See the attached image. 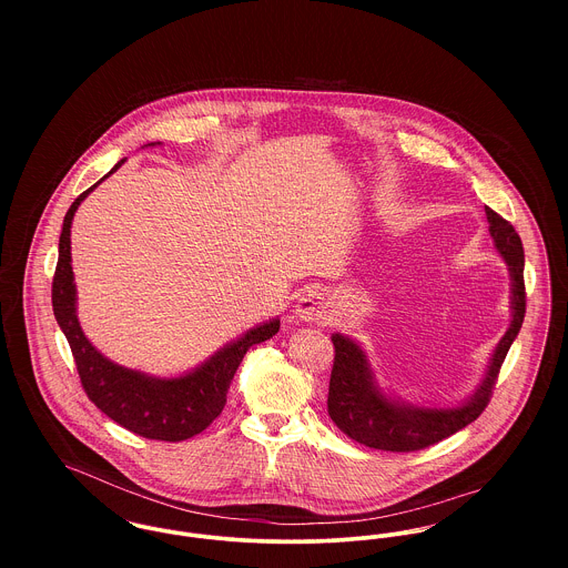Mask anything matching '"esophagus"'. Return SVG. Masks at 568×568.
Wrapping results in <instances>:
<instances>
[{"label": "esophagus", "mask_w": 568, "mask_h": 568, "mask_svg": "<svg viewBox=\"0 0 568 568\" xmlns=\"http://www.w3.org/2000/svg\"><path fill=\"white\" fill-rule=\"evenodd\" d=\"M293 315L302 322H320L325 317L324 295L317 288H304L293 306Z\"/></svg>", "instance_id": "esophagus-1"}]
</instances>
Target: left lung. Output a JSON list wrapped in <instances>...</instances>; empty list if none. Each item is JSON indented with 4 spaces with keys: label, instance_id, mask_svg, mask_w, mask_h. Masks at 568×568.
I'll return each instance as SVG.
<instances>
[{
    "label": "left lung",
    "instance_id": "1",
    "mask_svg": "<svg viewBox=\"0 0 568 568\" xmlns=\"http://www.w3.org/2000/svg\"><path fill=\"white\" fill-rule=\"evenodd\" d=\"M486 216L494 248L500 253L509 271L511 322L489 356L481 383L457 405H410L394 394H387L378 385L369 356L358 341L334 332L332 343L336 354L329 376L327 413L332 422L358 444L376 450L410 453L450 437L484 413L498 369L525 320V251L520 236L494 210L486 207Z\"/></svg>",
    "mask_w": 568,
    "mask_h": 568
}]
</instances>
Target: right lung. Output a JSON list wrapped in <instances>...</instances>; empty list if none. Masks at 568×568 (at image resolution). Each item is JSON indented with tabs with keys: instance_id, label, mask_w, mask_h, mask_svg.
Here are the masks:
<instances>
[{
	"instance_id": "add662e5",
	"label": "right lung",
	"mask_w": 568,
	"mask_h": 568,
	"mask_svg": "<svg viewBox=\"0 0 568 568\" xmlns=\"http://www.w3.org/2000/svg\"><path fill=\"white\" fill-rule=\"evenodd\" d=\"M124 162L126 160L115 163L109 174H113ZM109 174L82 192L65 214L59 241V262L52 282L54 317L72 347L82 387L93 405L135 435L160 442H183L205 430L221 415L227 403V389L239 365L243 363L244 354L253 345L275 336L280 320L275 317L253 325L239 338L216 349L201 365L179 376H153L140 369H129L98 352L84 336L77 313L79 295L72 271L70 234L79 205Z\"/></svg>"
}]
</instances>
